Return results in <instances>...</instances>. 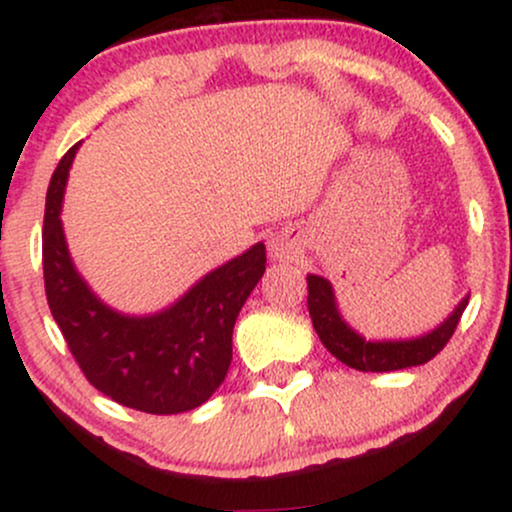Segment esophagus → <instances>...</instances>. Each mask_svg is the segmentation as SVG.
<instances>
[{
    "label": "esophagus",
    "mask_w": 512,
    "mask_h": 512,
    "mask_svg": "<svg viewBox=\"0 0 512 512\" xmlns=\"http://www.w3.org/2000/svg\"><path fill=\"white\" fill-rule=\"evenodd\" d=\"M269 252H272V260L291 262V260H296V255L301 250H298L296 240L286 236V233H276V236L269 240Z\"/></svg>",
    "instance_id": "34e87169"
}]
</instances>
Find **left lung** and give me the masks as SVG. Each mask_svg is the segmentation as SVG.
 <instances>
[{
    "label": "left lung",
    "mask_w": 512,
    "mask_h": 512,
    "mask_svg": "<svg viewBox=\"0 0 512 512\" xmlns=\"http://www.w3.org/2000/svg\"><path fill=\"white\" fill-rule=\"evenodd\" d=\"M467 303L469 298H462L448 320L440 322L436 330L424 337L404 339V342H366L339 315L330 281L308 274V310L317 337L334 358L363 373H387V370H402L431 361L455 334Z\"/></svg>",
    "instance_id": "obj_1"
}]
</instances>
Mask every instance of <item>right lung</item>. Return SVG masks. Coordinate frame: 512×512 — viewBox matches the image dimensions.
Listing matches in <instances>:
<instances>
[{
    "mask_svg": "<svg viewBox=\"0 0 512 512\" xmlns=\"http://www.w3.org/2000/svg\"><path fill=\"white\" fill-rule=\"evenodd\" d=\"M76 149L79 144L62 156L45 197L43 276L50 313L81 373L103 395L146 414L197 409L231 366L233 325L264 274V245L209 272L161 313H117L88 289L64 240L60 211Z\"/></svg>",
    "mask_w": 512,
    "mask_h": 512,
    "instance_id": "obj_1",
    "label": "right lung"
}]
</instances>
